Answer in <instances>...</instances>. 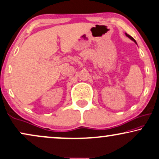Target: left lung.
<instances>
[{
    "label": "left lung",
    "mask_w": 159,
    "mask_h": 159,
    "mask_svg": "<svg viewBox=\"0 0 159 159\" xmlns=\"http://www.w3.org/2000/svg\"><path fill=\"white\" fill-rule=\"evenodd\" d=\"M125 35H126V36H127V37H128V38H129V39H131V40H132V41H134V43H135L136 44V45H137V43H136V40H135V39H134L133 37H130V36L129 34H126V33H125Z\"/></svg>",
    "instance_id": "left-lung-1"
}]
</instances>
